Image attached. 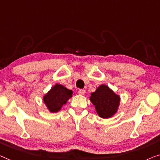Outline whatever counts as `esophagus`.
<instances>
[{
    "label": "esophagus",
    "mask_w": 160,
    "mask_h": 160,
    "mask_svg": "<svg viewBox=\"0 0 160 160\" xmlns=\"http://www.w3.org/2000/svg\"><path fill=\"white\" fill-rule=\"evenodd\" d=\"M78 93H79L80 95H85V90H84V89H80L79 90H78Z\"/></svg>",
    "instance_id": "obj_1"
}]
</instances>
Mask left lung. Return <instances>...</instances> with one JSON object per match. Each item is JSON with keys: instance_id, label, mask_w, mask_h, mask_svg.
Listing matches in <instances>:
<instances>
[{"instance_id": "obj_1", "label": "left lung", "mask_w": 160, "mask_h": 160, "mask_svg": "<svg viewBox=\"0 0 160 160\" xmlns=\"http://www.w3.org/2000/svg\"><path fill=\"white\" fill-rule=\"evenodd\" d=\"M90 100L95 106L100 117L108 118L117 111L120 97L107 85H101L94 92H92Z\"/></svg>"}]
</instances>
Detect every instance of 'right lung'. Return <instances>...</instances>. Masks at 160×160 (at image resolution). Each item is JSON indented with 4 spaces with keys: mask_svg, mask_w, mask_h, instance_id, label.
<instances>
[{
    "mask_svg": "<svg viewBox=\"0 0 160 160\" xmlns=\"http://www.w3.org/2000/svg\"><path fill=\"white\" fill-rule=\"evenodd\" d=\"M72 91L63 85L56 84L44 96V102L49 110L55 113L61 109V107L72 97Z\"/></svg>",
    "mask_w": 160,
    "mask_h": 160,
    "instance_id": "right-lung-1",
    "label": "right lung"
}]
</instances>
